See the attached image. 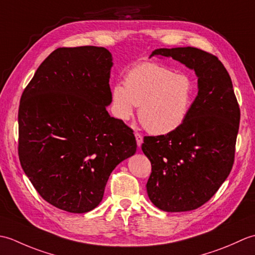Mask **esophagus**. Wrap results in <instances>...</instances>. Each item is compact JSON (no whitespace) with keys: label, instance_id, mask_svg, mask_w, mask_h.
Listing matches in <instances>:
<instances>
[{"label":"esophagus","instance_id":"obj_1","mask_svg":"<svg viewBox=\"0 0 255 255\" xmlns=\"http://www.w3.org/2000/svg\"><path fill=\"white\" fill-rule=\"evenodd\" d=\"M134 137H136L138 147H140V145H141V143H142V141H143V138H142V136H141V133L136 132V133H134Z\"/></svg>","mask_w":255,"mask_h":255}]
</instances>
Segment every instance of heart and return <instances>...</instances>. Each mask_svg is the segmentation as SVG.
Masks as SVG:
<instances>
[{
    "label": "heart",
    "mask_w": 255,
    "mask_h": 255,
    "mask_svg": "<svg viewBox=\"0 0 255 255\" xmlns=\"http://www.w3.org/2000/svg\"><path fill=\"white\" fill-rule=\"evenodd\" d=\"M116 116L127 121L139 106L138 118L152 134H167L180 128L194 104V81L185 73L155 62L133 66L112 91Z\"/></svg>",
    "instance_id": "1"
}]
</instances>
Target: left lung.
Returning a JSON list of instances; mask_svg holds the SVG:
<instances>
[{
  "label": "left lung",
  "mask_w": 255,
  "mask_h": 255,
  "mask_svg": "<svg viewBox=\"0 0 255 255\" xmlns=\"http://www.w3.org/2000/svg\"><path fill=\"white\" fill-rule=\"evenodd\" d=\"M194 69L198 94L182 126L145 136L141 149L151 162L147 193L161 210L197 209L217 193L235 162L240 107L231 78L219 59L194 47L152 52Z\"/></svg>",
  "instance_id": "left-lung-1"
}]
</instances>
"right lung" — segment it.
Returning a JSON list of instances; mask_svg holds the SVG:
<instances>
[{"label": "right lung", "instance_id": "1", "mask_svg": "<svg viewBox=\"0 0 255 255\" xmlns=\"http://www.w3.org/2000/svg\"><path fill=\"white\" fill-rule=\"evenodd\" d=\"M112 60L104 47L58 48L20 97V165L46 202L69 213L94 209L113 170L137 150L132 129L106 111Z\"/></svg>", "mask_w": 255, "mask_h": 255}]
</instances>
